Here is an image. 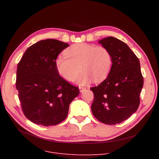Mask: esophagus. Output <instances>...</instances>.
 Returning a JSON list of instances; mask_svg holds the SVG:
<instances>
[{
  "instance_id": "34e87169",
  "label": "esophagus",
  "mask_w": 159,
  "mask_h": 159,
  "mask_svg": "<svg viewBox=\"0 0 159 159\" xmlns=\"http://www.w3.org/2000/svg\"><path fill=\"white\" fill-rule=\"evenodd\" d=\"M79 89H80V92L82 93V92H83V91H84L86 89V88L82 87V86H79Z\"/></svg>"
}]
</instances>
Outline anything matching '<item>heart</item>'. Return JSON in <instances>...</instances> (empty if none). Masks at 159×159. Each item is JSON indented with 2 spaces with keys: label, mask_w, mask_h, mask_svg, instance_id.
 <instances>
[{
  "label": "heart",
  "mask_w": 159,
  "mask_h": 159,
  "mask_svg": "<svg viewBox=\"0 0 159 159\" xmlns=\"http://www.w3.org/2000/svg\"><path fill=\"white\" fill-rule=\"evenodd\" d=\"M55 59L58 73L65 80L72 82L77 78L79 85L89 84L93 79L96 82L104 80L109 75L113 64L112 55L103 46L80 43L71 46Z\"/></svg>",
  "instance_id": "1"
}]
</instances>
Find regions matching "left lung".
<instances>
[{"label": "left lung", "mask_w": 159, "mask_h": 159, "mask_svg": "<svg viewBox=\"0 0 159 159\" xmlns=\"http://www.w3.org/2000/svg\"><path fill=\"white\" fill-rule=\"evenodd\" d=\"M98 43L110 50L113 64L107 77L90 88L94 95L91 111L100 122L113 125L137 110L144 80L139 58L126 43L113 37Z\"/></svg>", "instance_id": "obj_1"}]
</instances>
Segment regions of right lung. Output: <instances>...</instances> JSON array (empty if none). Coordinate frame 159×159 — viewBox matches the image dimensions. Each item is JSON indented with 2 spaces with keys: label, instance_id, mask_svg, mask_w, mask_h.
<instances>
[{
  "label": "right lung",
  "instance_id": "add662e5",
  "mask_svg": "<svg viewBox=\"0 0 159 159\" xmlns=\"http://www.w3.org/2000/svg\"><path fill=\"white\" fill-rule=\"evenodd\" d=\"M69 46L55 39L40 40L26 49L18 64L16 88L22 111L33 123L44 126L61 123L79 94L55 66L58 55Z\"/></svg>",
  "mask_w": 159,
  "mask_h": 159
}]
</instances>
